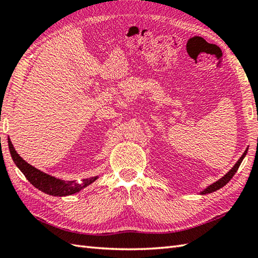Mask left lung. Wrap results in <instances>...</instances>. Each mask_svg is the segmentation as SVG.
Here are the masks:
<instances>
[{"label":"left lung","mask_w":258,"mask_h":258,"mask_svg":"<svg viewBox=\"0 0 258 258\" xmlns=\"http://www.w3.org/2000/svg\"><path fill=\"white\" fill-rule=\"evenodd\" d=\"M247 151H248V149H246V151L244 152V154L240 156V159L237 161V163L233 166V169H231L228 173H226L223 178L221 179H219L218 181H216L215 183H213V184H210L208 188H206L203 192H201V195H206V194H211V192H214V191H216V190H219L220 188H223L224 185H226L227 183L229 182L230 181V179L233 178L234 176V174L237 172V170H238V168H239V165H240V163H241V161L244 160V158H245V155H246V153H247Z\"/></svg>","instance_id":"obj_1"}]
</instances>
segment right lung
<instances>
[{
	"label": "right lung",
	"instance_id": "1",
	"mask_svg": "<svg viewBox=\"0 0 258 258\" xmlns=\"http://www.w3.org/2000/svg\"><path fill=\"white\" fill-rule=\"evenodd\" d=\"M8 142L10 153H11L15 165L21 170V172L25 175V178L29 180L30 183L47 195L55 197L74 195L76 192H79V191L84 189L85 186L93 183L94 181L98 178V176H93V178L90 179H84L82 183L76 182V181H64L57 179L54 178V176H51L42 172V171L35 169L34 166L25 162L21 156L17 153V151L13 148L12 142L10 141V139Z\"/></svg>",
	"mask_w": 258,
	"mask_h": 258
}]
</instances>
